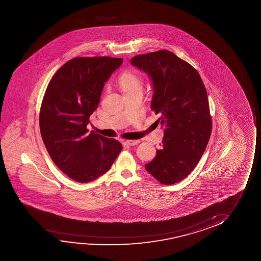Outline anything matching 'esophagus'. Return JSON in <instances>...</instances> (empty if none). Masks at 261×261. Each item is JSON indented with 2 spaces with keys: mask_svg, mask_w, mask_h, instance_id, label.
I'll return each instance as SVG.
<instances>
[{
  "mask_svg": "<svg viewBox=\"0 0 261 261\" xmlns=\"http://www.w3.org/2000/svg\"><path fill=\"white\" fill-rule=\"evenodd\" d=\"M140 143L139 140H130V141H125V144L129 146H135Z\"/></svg>",
  "mask_w": 261,
  "mask_h": 261,
  "instance_id": "esophagus-1",
  "label": "esophagus"
}]
</instances>
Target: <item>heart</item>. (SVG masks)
I'll use <instances>...</instances> for the list:
<instances>
[{
    "label": "heart",
    "instance_id": "1",
    "mask_svg": "<svg viewBox=\"0 0 261 261\" xmlns=\"http://www.w3.org/2000/svg\"><path fill=\"white\" fill-rule=\"evenodd\" d=\"M117 86L124 97L142 93L143 88V76L134 69H126L119 75Z\"/></svg>",
    "mask_w": 261,
    "mask_h": 261
}]
</instances>
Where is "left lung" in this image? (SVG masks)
<instances>
[{
    "mask_svg": "<svg viewBox=\"0 0 261 261\" xmlns=\"http://www.w3.org/2000/svg\"><path fill=\"white\" fill-rule=\"evenodd\" d=\"M131 64L150 76V108L165 126L161 149L145 169L161 184L174 185L196 167L211 137L207 91L196 69L169 50L137 55Z\"/></svg>",
    "mask_w": 261,
    "mask_h": 261,
    "instance_id": "left-lung-1",
    "label": "left lung"
}]
</instances>
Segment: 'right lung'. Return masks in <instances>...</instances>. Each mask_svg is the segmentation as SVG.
<instances>
[{"mask_svg": "<svg viewBox=\"0 0 261 261\" xmlns=\"http://www.w3.org/2000/svg\"><path fill=\"white\" fill-rule=\"evenodd\" d=\"M123 59L75 58L50 79L40 111L41 136L51 160L68 177L89 182L111 168L121 143L92 132L86 125L111 74Z\"/></svg>", "mask_w": 261, "mask_h": 261, "instance_id": "add662e5", "label": "right lung"}]
</instances>
